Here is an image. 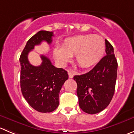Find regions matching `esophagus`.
Returning a JSON list of instances; mask_svg holds the SVG:
<instances>
[{
  "instance_id": "obj_1",
  "label": "esophagus",
  "mask_w": 134,
  "mask_h": 134,
  "mask_svg": "<svg viewBox=\"0 0 134 134\" xmlns=\"http://www.w3.org/2000/svg\"><path fill=\"white\" fill-rule=\"evenodd\" d=\"M68 76H69V78H72L74 77V71L69 70L68 71Z\"/></svg>"
}]
</instances>
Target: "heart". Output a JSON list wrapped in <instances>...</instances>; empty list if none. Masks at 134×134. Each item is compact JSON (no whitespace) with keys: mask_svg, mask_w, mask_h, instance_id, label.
Segmentation results:
<instances>
[{"mask_svg":"<svg viewBox=\"0 0 134 134\" xmlns=\"http://www.w3.org/2000/svg\"><path fill=\"white\" fill-rule=\"evenodd\" d=\"M105 51V43L97 35H77L66 38L62 48L53 49V57L61 64L68 62L74 56L76 63L82 68L93 66L100 61Z\"/></svg>","mask_w":134,"mask_h":134,"instance_id":"obj_1","label":"heart"}]
</instances>
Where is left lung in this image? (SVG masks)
<instances>
[{
	"instance_id": "8db88e82",
	"label": "left lung",
	"mask_w": 134,
	"mask_h": 134,
	"mask_svg": "<svg viewBox=\"0 0 134 134\" xmlns=\"http://www.w3.org/2000/svg\"><path fill=\"white\" fill-rule=\"evenodd\" d=\"M107 55L91 70L74 76L79 105L87 114H97L110 104L115 90L118 63L112 44L105 39Z\"/></svg>"
}]
</instances>
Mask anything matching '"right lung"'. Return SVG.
Masks as SVG:
<instances>
[{
    "label": "right lung",
    "instance_id": "obj_1",
    "mask_svg": "<svg viewBox=\"0 0 134 134\" xmlns=\"http://www.w3.org/2000/svg\"><path fill=\"white\" fill-rule=\"evenodd\" d=\"M53 36V31H39L28 40L20 57L21 93L28 104L40 113H51L58 107L60 91L68 79L67 71L56 68L46 56H41L42 63L39 66L28 60V54L35 45L43 41L51 44Z\"/></svg>",
    "mask_w": 134,
    "mask_h": 134
}]
</instances>
